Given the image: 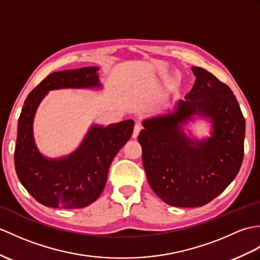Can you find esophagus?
<instances>
[{
	"label": "esophagus",
	"mask_w": 260,
	"mask_h": 260,
	"mask_svg": "<svg viewBox=\"0 0 260 260\" xmlns=\"http://www.w3.org/2000/svg\"><path fill=\"white\" fill-rule=\"evenodd\" d=\"M141 129H142V125L140 123H136L134 126V131H133V137L136 138L138 136V134H140Z\"/></svg>",
	"instance_id": "1"
}]
</instances>
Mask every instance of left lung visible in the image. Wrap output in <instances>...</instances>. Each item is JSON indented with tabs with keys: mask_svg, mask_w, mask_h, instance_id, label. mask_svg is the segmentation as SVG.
I'll return each mask as SVG.
<instances>
[{
	"mask_svg": "<svg viewBox=\"0 0 260 260\" xmlns=\"http://www.w3.org/2000/svg\"><path fill=\"white\" fill-rule=\"evenodd\" d=\"M194 86L173 113L145 119L138 135L149 186L166 204L201 207L226 189L244 158L245 118L232 89L206 70L194 66ZM208 117L212 136L187 138L181 124Z\"/></svg>",
	"mask_w": 260,
	"mask_h": 260,
	"instance_id": "8db88e82",
	"label": "left lung"
}]
</instances>
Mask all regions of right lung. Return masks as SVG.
<instances>
[{
    "label": "right lung",
    "instance_id": "obj_1",
    "mask_svg": "<svg viewBox=\"0 0 260 260\" xmlns=\"http://www.w3.org/2000/svg\"><path fill=\"white\" fill-rule=\"evenodd\" d=\"M95 66L55 72L28 94L17 124L15 171L21 184L47 207L83 208L94 203L104 189L111 162L134 128L132 119L104 127L93 125L75 152L58 159L42 155L33 137V119L48 90L102 87Z\"/></svg>",
    "mask_w": 260,
    "mask_h": 260
}]
</instances>
